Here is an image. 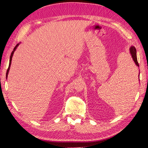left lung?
<instances>
[{"label":"left lung","instance_id":"obj_1","mask_svg":"<svg viewBox=\"0 0 148 148\" xmlns=\"http://www.w3.org/2000/svg\"><path fill=\"white\" fill-rule=\"evenodd\" d=\"M130 55L132 56V59L134 60L135 64H136V65L138 67H139V64H138L137 58L136 49V48H135L134 46H131L130 47ZM139 74H140V72H139Z\"/></svg>","mask_w":148,"mask_h":148}]
</instances>
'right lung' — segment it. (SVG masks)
<instances>
[{"label": "right lung", "mask_w": 148, "mask_h": 148, "mask_svg": "<svg viewBox=\"0 0 148 148\" xmlns=\"http://www.w3.org/2000/svg\"><path fill=\"white\" fill-rule=\"evenodd\" d=\"M19 45H20V43H18V44H17L16 45V46L15 47H14V48L13 49V51H12V53H11V56H10V59H9V67H8V70H7V72H6V79H7V77H8V73H9V69H10V67H11V60H12V56H13V54H14V51H15V50L16 49V48H17V47L19 46Z\"/></svg>", "instance_id": "obj_1"}]
</instances>
